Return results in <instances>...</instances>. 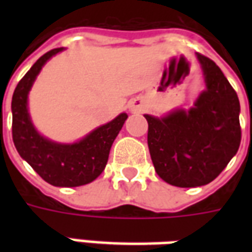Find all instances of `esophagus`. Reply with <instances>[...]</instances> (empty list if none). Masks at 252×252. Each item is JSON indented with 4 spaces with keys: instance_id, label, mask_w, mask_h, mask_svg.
<instances>
[{
    "instance_id": "34e87169",
    "label": "esophagus",
    "mask_w": 252,
    "mask_h": 252,
    "mask_svg": "<svg viewBox=\"0 0 252 252\" xmlns=\"http://www.w3.org/2000/svg\"><path fill=\"white\" fill-rule=\"evenodd\" d=\"M131 109L132 110H143V102L140 101V99H135L133 102L131 104Z\"/></svg>"
}]
</instances>
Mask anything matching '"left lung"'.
Segmentation results:
<instances>
[{
    "mask_svg": "<svg viewBox=\"0 0 252 252\" xmlns=\"http://www.w3.org/2000/svg\"><path fill=\"white\" fill-rule=\"evenodd\" d=\"M195 55L206 88L194 105L163 117L144 115L155 171L164 182L178 188L212 182L236 155L242 139L238 94L216 63Z\"/></svg>",
    "mask_w": 252,
    "mask_h": 252,
    "instance_id": "1",
    "label": "left lung"
}]
</instances>
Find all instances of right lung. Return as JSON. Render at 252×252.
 <instances>
[{"label":"right lung","mask_w":252,"mask_h":252,"mask_svg":"<svg viewBox=\"0 0 252 252\" xmlns=\"http://www.w3.org/2000/svg\"><path fill=\"white\" fill-rule=\"evenodd\" d=\"M63 50V47L55 48L39 58L16 86L12 97V135L20 157L46 182L59 188H75L93 182L104 171L110 147L128 115L120 113L74 143L54 142L39 133L31 119L28 94L43 66Z\"/></svg>","instance_id":"right-lung-1"}]
</instances>
